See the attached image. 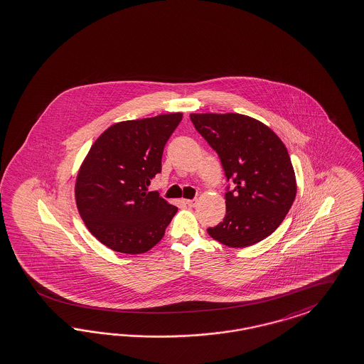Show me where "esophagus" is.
Wrapping results in <instances>:
<instances>
[{"label": "esophagus", "instance_id": "34e87169", "mask_svg": "<svg viewBox=\"0 0 364 364\" xmlns=\"http://www.w3.org/2000/svg\"><path fill=\"white\" fill-rule=\"evenodd\" d=\"M185 203L190 206V208H193V206H196L197 205V198H193V200H185Z\"/></svg>", "mask_w": 364, "mask_h": 364}]
</instances>
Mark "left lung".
<instances>
[{
    "mask_svg": "<svg viewBox=\"0 0 364 364\" xmlns=\"http://www.w3.org/2000/svg\"><path fill=\"white\" fill-rule=\"evenodd\" d=\"M190 120L233 182L225 191V217L208 233L233 248L262 242L281 225L296 198V176L282 140L239 113L190 114Z\"/></svg>",
    "mask_w": 364,
    "mask_h": 364,
    "instance_id": "8db88e82",
    "label": "left lung"
}]
</instances>
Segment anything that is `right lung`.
I'll use <instances>...</instances> for the list:
<instances>
[{
  "instance_id": "obj_1",
  "label": "right lung",
  "mask_w": 364,
  "mask_h": 364,
  "mask_svg": "<svg viewBox=\"0 0 364 364\" xmlns=\"http://www.w3.org/2000/svg\"><path fill=\"white\" fill-rule=\"evenodd\" d=\"M182 113L117 122L92 146L75 183L86 227L104 245L144 254L162 240L178 208L147 188L162 171L164 146Z\"/></svg>"
}]
</instances>
